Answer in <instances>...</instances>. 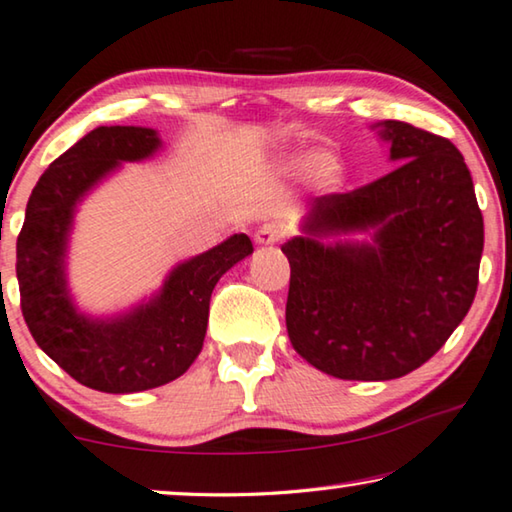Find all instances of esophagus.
Returning a JSON list of instances; mask_svg holds the SVG:
<instances>
[{
    "label": "esophagus",
    "mask_w": 512,
    "mask_h": 512,
    "mask_svg": "<svg viewBox=\"0 0 512 512\" xmlns=\"http://www.w3.org/2000/svg\"><path fill=\"white\" fill-rule=\"evenodd\" d=\"M254 238L258 244H274L284 238V226L277 224V221H268V224H263L261 228H258Z\"/></svg>",
    "instance_id": "obj_1"
}]
</instances>
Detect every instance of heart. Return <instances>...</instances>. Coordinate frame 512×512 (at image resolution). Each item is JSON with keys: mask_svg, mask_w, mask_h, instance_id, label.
<instances>
[{"mask_svg": "<svg viewBox=\"0 0 512 512\" xmlns=\"http://www.w3.org/2000/svg\"><path fill=\"white\" fill-rule=\"evenodd\" d=\"M279 168L288 175H298L307 170L309 182L323 191H335L344 182V164L332 152L293 150L281 157Z\"/></svg>", "mask_w": 512, "mask_h": 512, "instance_id": "heart-1", "label": "heart"}]
</instances>
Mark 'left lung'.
<instances>
[{"mask_svg":"<svg viewBox=\"0 0 512 512\" xmlns=\"http://www.w3.org/2000/svg\"><path fill=\"white\" fill-rule=\"evenodd\" d=\"M397 168L348 194L309 201L288 240L286 330L309 365L344 381H390L448 342L478 288L483 214L448 138L376 124ZM373 231L369 243L333 241Z\"/></svg>","mask_w":512,"mask_h":512,"instance_id":"8db88e82","label":"left lung"}]
</instances>
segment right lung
<instances>
[{"label": "right lung", "mask_w": 512, "mask_h": 512, "mask_svg": "<svg viewBox=\"0 0 512 512\" xmlns=\"http://www.w3.org/2000/svg\"><path fill=\"white\" fill-rule=\"evenodd\" d=\"M159 147L154 129L90 131L39 177L18 235L20 309L34 342L78 383L113 395L159 388L187 372L203 348L214 286L254 251L247 235H231L173 268L150 302L115 318L80 314L66 286L76 205L122 161L147 159Z\"/></svg>", "instance_id": "1"}]
</instances>
